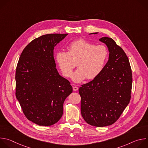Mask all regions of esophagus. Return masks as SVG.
I'll use <instances>...</instances> for the list:
<instances>
[{
	"label": "esophagus",
	"mask_w": 148,
	"mask_h": 148,
	"mask_svg": "<svg viewBox=\"0 0 148 148\" xmlns=\"http://www.w3.org/2000/svg\"><path fill=\"white\" fill-rule=\"evenodd\" d=\"M73 90H74V91H77V90H78V87H76V86H74V87H73Z\"/></svg>",
	"instance_id": "esophagus-1"
}]
</instances>
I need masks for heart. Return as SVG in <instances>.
<instances>
[{"label":"heart","mask_w":148,"mask_h":148,"mask_svg":"<svg viewBox=\"0 0 148 148\" xmlns=\"http://www.w3.org/2000/svg\"><path fill=\"white\" fill-rule=\"evenodd\" d=\"M68 51H59L55 55V61L62 75L69 78L76 64L78 67L72 76L73 81L80 82L86 78L93 79L102 71L106 64L108 51L106 47L79 39L72 41L67 46Z\"/></svg>","instance_id":"obj_1"}]
</instances>
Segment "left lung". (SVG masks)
I'll return each mask as SVG.
<instances>
[{
    "mask_svg": "<svg viewBox=\"0 0 148 148\" xmlns=\"http://www.w3.org/2000/svg\"><path fill=\"white\" fill-rule=\"evenodd\" d=\"M99 41L108 48V61L97 77L79 88V94L84 119L102 127L115 123L130 103L132 74L127 56L116 42L108 37Z\"/></svg>",
    "mask_w": 148,
    "mask_h": 148,
    "instance_id": "8db88e82",
    "label": "left lung"
}]
</instances>
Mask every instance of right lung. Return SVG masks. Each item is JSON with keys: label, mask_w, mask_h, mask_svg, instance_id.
<instances>
[{"label": "right lung", "mask_w": 148, "mask_h": 148, "mask_svg": "<svg viewBox=\"0 0 148 148\" xmlns=\"http://www.w3.org/2000/svg\"><path fill=\"white\" fill-rule=\"evenodd\" d=\"M68 34H48L32 40L23 50L16 70V97L26 117L40 126H51L63 114V103L73 92L58 73L54 47Z\"/></svg>", "instance_id": "add662e5"}]
</instances>
